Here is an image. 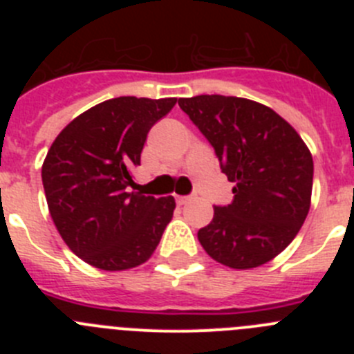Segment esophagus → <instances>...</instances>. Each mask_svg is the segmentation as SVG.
<instances>
[{
  "instance_id": "obj_1",
  "label": "esophagus",
  "mask_w": 354,
  "mask_h": 354,
  "mask_svg": "<svg viewBox=\"0 0 354 354\" xmlns=\"http://www.w3.org/2000/svg\"><path fill=\"white\" fill-rule=\"evenodd\" d=\"M196 196L195 195H187V196H177V204L179 205H186V204H189V202H192V200H195Z\"/></svg>"
}]
</instances>
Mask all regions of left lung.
<instances>
[{"label": "left lung", "instance_id": "1", "mask_svg": "<svg viewBox=\"0 0 354 354\" xmlns=\"http://www.w3.org/2000/svg\"><path fill=\"white\" fill-rule=\"evenodd\" d=\"M179 106L214 149L234 183L228 205H214L200 245L214 261L250 270L290 245L310 209L314 161L299 134L273 109L250 99L196 95Z\"/></svg>", "mask_w": 354, "mask_h": 354}]
</instances>
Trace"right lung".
Listing matches in <instances>:
<instances>
[{"label":"right lung","mask_w":354,"mask_h":354,"mask_svg":"<svg viewBox=\"0 0 354 354\" xmlns=\"http://www.w3.org/2000/svg\"><path fill=\"white\" fill-rule=\"evenodd\" d=\"M177 99L117 97L62 131L42 165L49 212L65 245L104 271L143 264L174 216V196L129 192L150 127Z\"/></svg>","instance_id":"1"}]
</instances>
